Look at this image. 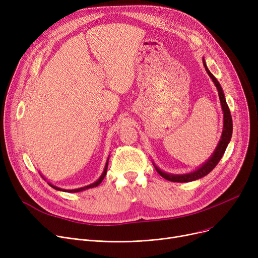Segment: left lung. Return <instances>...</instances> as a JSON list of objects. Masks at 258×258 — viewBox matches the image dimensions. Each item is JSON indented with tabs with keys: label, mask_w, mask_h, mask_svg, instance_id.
<instances>
[{
	"label": "left lung",
	"mask_w": 258,
	"mask_h": 258,
	"mask_svg": "<svg viewBox=\"0 0 258 258\" xmlns=\"http://www.w3.org/2000/svg\"><path fill=\"white\" fill-rule=\"evenodd\" d=\"M203 63H204V67H205V70L206 72L208 73V75L210 76V78L212 79L213 84L215 85L216 89H218V92H219V97H220V100H221V105H222V108H223V113H224V126H223V133H222V136H221V140L218 144V146H216L215 151L213 153V155L205 162L204 164H203L201 167H199L198 169H196L195 171L192 172H189V173H186V174H172V173H167V172H164L162 171L160 168H158L155 164V168L156 170L158 171V173L161 175L162 178H164L170 182H180V183H185V182H191V181H196L198 179H201L203 177H205L206 174H208L216 165H218V163L220 162V160L222 159L226 148L230 142V140H231V137H232V130H233V125H232V117H231V114H230V110H229V106L226 102V99H225V95H224V92H223V89L220 85V83L218 81V79H216L213 74L208 70V68L206 66V62H205V59H203Z\"/></svg>",
	"instance_id": "obj_1"
}]
</instances>
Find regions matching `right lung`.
<instances>
[{
    "mask_svg": "<svg viewBox=\"0 0 258 258\" xmlns=\"http://www.w3.org/2000/svg\"><path fill=\"white\" fill-rule=\"evenodd\" d=\"M107 164H108V159H107V161H106V163H105V167H104V170H103V172H102V174L100 175V178L96 181V182H94V183H92V184H90V185H88V186H85V187H80V188H77V189H61V188H59V187H56V186H54V185H52V184H50V183H48L52 188H54V189H56V190H60V191H64V192H79V191H83V190H86V189H89V188H93V187H96V186H98L101 182H102V180L104 179V177H105V174H106V170H107Z\"/></svg>",
    "mask_w": 258,
    "mask_h": 258,
    "instance_id": "add662e5",
    "label": "right lung"
}]
</instances>
